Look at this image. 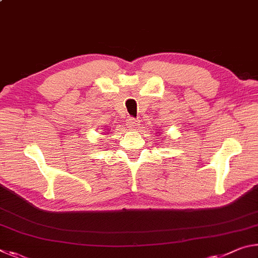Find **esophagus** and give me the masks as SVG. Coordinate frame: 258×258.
<instances>
[{
    "instance_id": "1",
    "label": "esophagus",
    "mask_w": 258,
    "mask_h": 258,
    "mask_svg": "<svg viewBox=\"0 0 258 258\" xmlns=\"http://www.w3.org/2000/svg\"><path fill=\"white\" fill-rule=\"evenodd\" d=\"M139 125H140V120H139V119L132 118V117H131V118L128 119V126H130L131 128H133V130L138 128Z\"/></svg>"
}]
</instances>
